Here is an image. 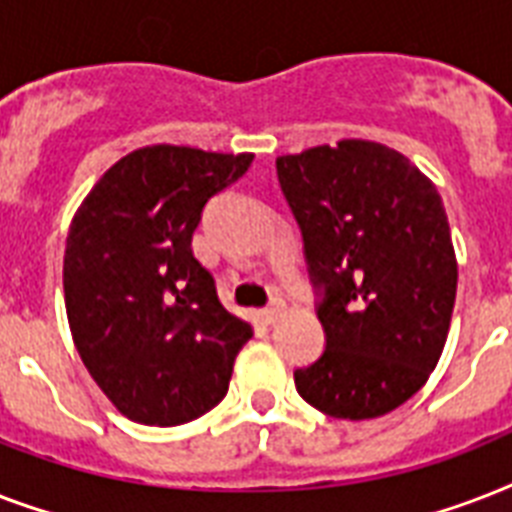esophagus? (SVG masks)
<instances>
[{"mask_svg":"<svg viewBox=\"0 0 512 512\" xmlns=\"http://www.w3.org/2000/svg\"><path fill=\"white\" fill-rule=\"evenodd\" d=\"M279 313H281L279 303H271L268 308H263V311H260V321H263V324H273V321L279 319Z\"/></svg>","mask_w":512,"mask_h":512,"instance_id":"1","label":"esophagus"}]
</instances>
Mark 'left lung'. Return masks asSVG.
Listing matches in <instances>:
<instances>
[{
    "label": "left lung",
    "instance_id": "left-lung-1",
    "mask_svg": "<svg viewBox=\"0 0 512 512\" xmlns=\"http://www.w3.org/2000/svg\"><path fill=\"white\" fill-rule=\"evenodd\" d=\"M303 233L324 353L295 369L297 393L337 420H372L417 393L444 350L457 260L444 201L406 156L340 140L279 156Z\"/></svg>",
    "mask_w": 512,
    "mask_h": 512
}]
</instances>
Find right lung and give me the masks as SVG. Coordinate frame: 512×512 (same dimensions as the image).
<instances>
[{"mask_svg":"<svg viewBox=\"0 0 512 512\" xmlns=\"http://www.w3.org/2000/svg\"><path fill=\"white\" fill-rule=\"evenodd\" d=\"M252 159L140 148L76 209L63 260L71 335L98 388L140 425L172 428L220 404L252 337L191 249L207 201Z\"/></svg>","mask_w":512,"mask_h":512,"instance_id":"right-lung-1","label":"right lung"}]
</instances>
